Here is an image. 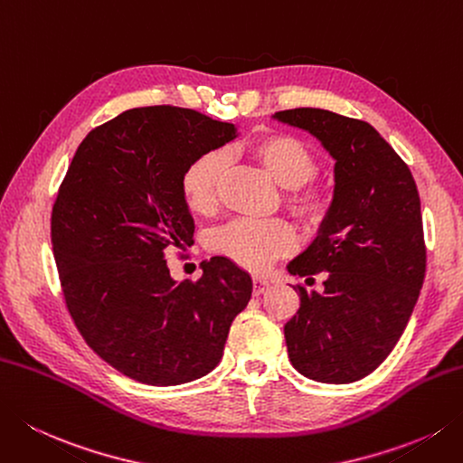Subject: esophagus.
<instances>
[{
  "instance_id": "1",
  "label": "esophagus",
  "mask_w": 463,
  "mask_h": 463,
  "mask_svg": "<svg viewBox=\"0 0 463 463\" xmlns=\"http://www.w3.org/2000/svg\"><path fill=\"white\" fill-rule=\"evenodd\" d=\"M269 288V280H265V279H260V277H255L252 279V295H262Z\"/></svg>"
}]
</instances>
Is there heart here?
I'll list each match as a JSON object with an SVG mask.
<instances>
[{
	"label": "heart",
	"mask_w": 463,
	"mask_h": 463,
	"mask_svg": "<svg viewBox=\"0 0 463 463\" xmlns=\"http://www.w3.org/2000/svg\"><path fill=\"white\" fill-rule=\"evenodd\" d=\"M249 156L262 170L285 186V206L307 229H317L327 219L331 198L321 184L315 183L319 158L298 136L287 132H269L247 146ZM226 175V156L221 150L204 152L194 158L180 178V193L190 211L211 214L219 204L221 186ZM295 231L287 221H232L214 231L208 249L249 270H262L279 257L295 249Z\"/></svg>",
	"instance_id": "b5f03b06"
}]
</instances>
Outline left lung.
I'll use <instances>...</instances> for the list:
<instances>
[{
	"label": "left lung",
	"mask_w": 463,
	"mask_h": 463,
	"mask_svg": "<svg viewBox=\"0 0 463 463\" xmlns=\"http://www.w3.org/2000/svg\"><path fill=\"white\" fill-rule=\"evenodd\" d=\"M275 118L309 130L335 158V194L319 237L288 273H327L285 325L288 359L323 383L359 382L400 341L425 277L420 193L410 166L373 126L321 108Z\"/></svg>",
	"instance_id": "left-lung-1"
}]
</instances>
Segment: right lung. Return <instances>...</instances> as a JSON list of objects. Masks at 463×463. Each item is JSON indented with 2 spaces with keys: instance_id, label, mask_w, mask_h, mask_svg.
Instances as JSON below:
<instances>
[{
  "instance_id": "right-lung-1",
  "label": "right lung",
  "mask_w": 463,
  "mask_h": 463,
  "mask_svg": "<svg viewBox=\"0 0 463 463\" xmlns=\"http://www.w3.org/2000/svg\"><path fill=\"white\" fill-rule=\"evenodd\" d=\"M234 138V126L190 108H132L78 146L52 206L63 301L108 365L146 385H180L219 365L252 280L224 257L203 277L172 280L170 247H190L194 221L180 178L194 158Z\"/></svg>"
}]
</instances>
